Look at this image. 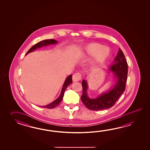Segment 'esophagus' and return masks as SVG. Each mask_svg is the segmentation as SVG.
Here are the masks:
<instances>
[{"mask_svg": "<svg viewBox=\"0 0 150 150\" xmlns=\"http://www.w3.org/2000/svg\"><path fill=\"white\" fill-rule=\"evenodd\" d=\"M81 74L80 73H76L74 74V76H72V79L73 81L76 82V81H78L81 79Z\"/></svg>", "mask_w": 150, "mask_h": 150, "instance_id": "esophagus-1", "label": "esophagus"}]
</instances>
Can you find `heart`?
Listing matches in <instances>:
<instances>
[{"instance_id": "b5f03b06", "label": "heart", "mask_w": 150, "mask_h": 150, "mask_svg": "<svg viewBox=\"0 0 150 150\" xmlns=\"http://www.w3.org/2000/svg\"><path fill=\"white\" fill-rule=\"evenodd\" d=\"M110 53L111 51L108 47L98 43H91L83 48L82 55L86 57L94 56L93 63L99 65L105 63L108 59Z\"/></svg>"}]
</instances>
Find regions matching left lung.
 Masks as SVG:
<instances>
[{
  "instance_id": "left-lung-1",
  "label": "left lung",
  "mask_w": 150,
  "mask_h": 150,
  "mask_svg": "<svg viewBox=\"0 0 150 150\" xmlns=\"http://www.w3.org/2000/svg\"><path fill=\"white\" fill-rule=\"evenodd\" d=\"M127 64L125 54L121 49L108 70L116 78L115 85L111 87L108 92L103 93L95 99H91L87 95V91L88 83L87 81L83 80V94L81 100L86 107L91 110H101L110 108L115 105L125 89V84L127 80Z\"/></svg>"
}]
</instances>
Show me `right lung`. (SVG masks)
<instances>
[{
    "mask_svg": "<svg viewBox=\"0 0 150 150\" xmlns=\"http://www.w3.org/2000/svg\"><path fill=\"white\" fill-rule=\"evenodd\" d=\"M57 42H58L57 41L53 40V39L45 40H43V41H42L40 42H38V43L35 44L34 45H33L32 48L29 50L26 54H27L29 53L34 51L35 50L37 49L38 48H41L42 47H45V46H47V45H55V44H57ZM72 83V75H70V76H67L66 80H65V82H64V84H63V86L62 88L61 94H60V95H59V97L57 99H56V100H54V101L50 103V104H49L48 105H45V106H40V107H43V108H47L48 109H52L55 108L62 101L63 98L64 96V92H65V89L67 88V86H69V85H70L71 83Z\"/></svg>",
    "mask_w": 150,
    "mask_h": 150,
    "instance_id": "obj_1",
    "label": "right lung"
}]
</instances>
